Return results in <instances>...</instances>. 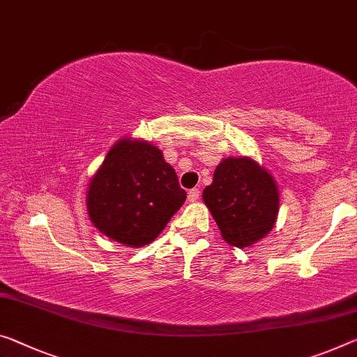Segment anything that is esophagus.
Returning a JSON list of instances; mask_svg holds the SVG:
<instances>
[{"label":"esophagus","instance_id":"1","mask_svg":"<svg viewBox=\"0 0 357 357\" xmlns=\"http://www.w3.org/2000/svg\"><path fill=\"white\" fill-rule=\"evenodd\" d=\"M199 196H201L199 188H193V190L188 191V201L190 202H196L197 199H199Z\"/></svg>","mask_w":357,"mask_h":357}]
</instances>
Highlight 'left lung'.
<instances>
[{
    "label": "left lung",
    "instance_id": "obj_1",
    "mask_svg": "<svg viewBox=\"0 0 357 357\" xmlns=\"http://www.w3.org/2000/svg\"><path fill=\"white\" fill-rule=\"evenodd\" d=\"M207 209L228 244L243 249L271 231L279 212L278 185L248 156L225 158L202 191Z\"/></svg>",
    "mask_w": 357,
    "mask_h": 357
}]
</instances>
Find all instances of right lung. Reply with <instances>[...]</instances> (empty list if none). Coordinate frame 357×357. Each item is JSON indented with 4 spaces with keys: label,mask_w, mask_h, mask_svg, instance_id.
<instances>
[{
    "label": "right lung",
    "mask_w": 357,
    "mask_h": 357,
    "mask_svg": "<svg viewBox=\"0 0 357 357\" xmlns=\"http://www.w3.org/2000/svg\"><path fill=\"white\" fill-rule=\"evenodd\" d=\"M186 199L177 174L150 142L121 139L91 178V222L109 239L142 248L158 238Z\"/></svg>",
    "instance_id": "1"
}]
</instances>
